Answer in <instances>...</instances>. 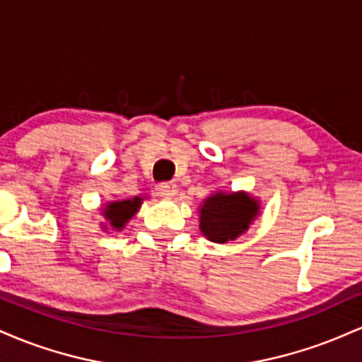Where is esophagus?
I'll list each match as a JSON object with an SVG mask.
<instances>
[{
    "label": "esophagus",
    "instance_id": "obj_1",
    "mask_svg": "<svg viewBox=\"0 0 362 362\" xmlns=\"http://www.w3.org/2000/svg\"><path fill=\"white\" fill-rule=\"evenodd\" d=\"M156 194L161 197H173L177 194V185L173 182H161L156 185Z\"/></svg>",
    "mask_w": 362,
    "mask_h": 362
}]
</instances>
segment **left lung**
Masks as SVG:
<instances>
[{
  "mask_svg": "<svg viewBox=\"0 0 362 362\" xmlns=\"http://www.w3.org/2000/svg\"><path fill=\"white\" fill-rule=\"evenodd\" d=\"M202 235L214 243L233 242L250 228L260 204L247 192H216L199 209Z\"/></svg>",
  "mask_w": 362,
  "mask_h": 362,
  "instance_id": "left-lung-1",
  "label": "left lung"
}]
</instances>
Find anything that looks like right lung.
<instances>
[{
    "instance_id": "right-lung-1",
    "label": "right lung",
    "mask_w": 362,
    "mask_h": 362,
    "mask_svg": "<svg viewBox=\"0 0 362 362\" xmlns=\"http://www.w3.org/2000/svg\"><path fill=\"white\" fill-rule=\"evenodd\" d=\"M141 204H143V197L127 199V201H114L103 207L102 214L103 218L107 219V223H109L112 230L120 231L126 226L129 219L138 213ZM103 226H105V224H103Z\"/></svg>"
}]
</instances>
